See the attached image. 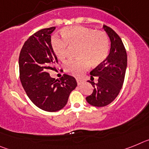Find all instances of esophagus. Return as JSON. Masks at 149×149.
<instances>
[{
	"label": "esophagus",
	"mask_w": 149,
	"mask_h": 149,
	"mask_svg": "<svg viewBox=\"0 0 149 149\" xmlns=\"http://www.w3.org/2000/svg\"><path fill=\"white\" fill-rule=\"evenodd\" d=\"M76 81H77V84H78V85L81 84H82V82H83L82 80H81V79H79V78H76Z\"/></svg>",
	"instance_id": "34e87169"
}]
</instances>
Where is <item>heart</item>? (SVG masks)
Segmentation results:
<instances>
[{
	"label": "heart",
	"mask_w": 149,
	"mask_h": 149,
	"mask_svg": "<svg viewBox=\"0 0 149 149\" xmlns=\"http://www.w3.org/2000/svg\"><path fill=\"white\" fill-rule=\"evenodd\" d=\"M63 39L54 36L51 46L59 60L65 61L68 57V47L78 46L79 59L66 63L64 69L68 74L81 77L91 67L103 63L109 54L110 41L105 33L83 26H72L61 31Z\"/></svg>",
	"instance_id": "b5f03b06"
}]
</instances>
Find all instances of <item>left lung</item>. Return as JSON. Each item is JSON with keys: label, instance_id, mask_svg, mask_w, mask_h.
Here are the masks:
<instances>
[{"label": "left lung", "instance_id": "1", "mask_svg": "<svg viewBox=\"0 0 149 149\" xmlns=\"http://www.w3.org/2000/svg\"><path fill=\"white\" fill-rule=\"evenodd\" d=\"M103 28L110 37L111 46L106 60L90 72L91 79L97 77L98 83L88 81L94 89L86 100L95 107L107 106L116 98L123 85L127 68V53L121 38L110 27L104 25Z\"/></svg>", "mask_w": 149, "mask_h": 149}]
</instances>
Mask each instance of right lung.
Here are the masks:
<instances>
[{"instance_id":"add662e5","label":"right lung","mask_w":149,"mask_h":149,"mask_svg":"<svg viewBox=\"0 0 149 149\" xmlns=\"http://www.w3.org/2000/svg\"><path fill=\"white\" fill-rule=\"evenodd\" d=\"M56 27L39 30L26 41L19 55V75L24 89L33 103L48 112H56L67 104L77 82L72 76L64 74L60 80L50 76L58 63L51 46V34Z\"/></svg>"}]
</instances>
